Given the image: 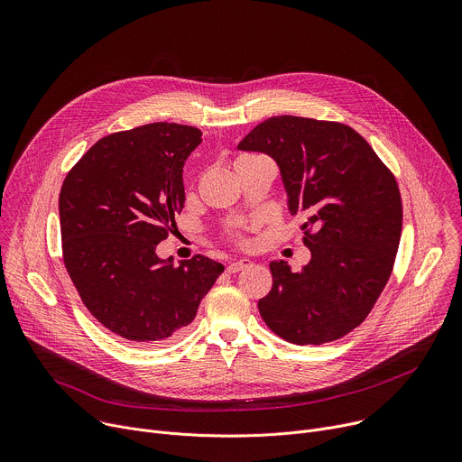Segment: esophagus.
<instances>
[{
	"label": "esophagus",
	"instance_id": "obj_1",
	"mask_svg": "<svg viewBox=\"0 0 462 462\" xmlns=\"http://www.w3.org/2000/svg\"><path fill=\"white\" fill-rule=\"evenodd\" d=\"M250 265H252L250 259H234L232 263H228L226 271H228L230 274H234V273H239V271H243V269H246V267H250Z\"/></svg>",
	"mask_w": 462,
	"mask_h": 462
}]
</instances>
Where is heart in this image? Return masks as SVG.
Segmentation results:
<instances>
[{
	"mask_svg": "<svg viewBox=\"0 0 462 462\" xmlns=\"http://www.w3.org/2000/svg\"><path fill=\"white\" fill-rule=\"evenodd\" d=\"M254 157H255V155H241V157L236 159V164H237V162H243V161H248V159H254Z\"/></svg>",
	"mask_w": 462,
	"mask_h": 462,
	"instance_id": "1",
	"label": "heart"
}]
</instances>
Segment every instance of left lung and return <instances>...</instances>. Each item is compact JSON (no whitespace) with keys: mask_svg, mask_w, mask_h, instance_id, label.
Instances as JSON below:
<instances>
[{"mask_svg":"<svg viewBox=\"0 0 462 462\" xmlns=\"http://www.w3.org/2000/svg\"><path fill=\"white\" fill-rule=\"evenodd\" d=\"M271 155L291 216H305L307 265L273 261V289L257 301L269 328L296 346L335 342L358 327L382 294L402 234L397 179L342 122L292 115L257 124L237 144Z\"/></svg>","mask_w":462,"mask_h":462,"instance_id":"obj_1","label":"left lung"}]
</instances>
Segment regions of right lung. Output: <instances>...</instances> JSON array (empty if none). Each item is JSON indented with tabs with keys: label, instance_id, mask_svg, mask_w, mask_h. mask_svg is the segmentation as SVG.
I'll return each instance as SVG.
<instances>
[{
	"label": "right lung",
	"instance_id": "obj_1",
	"mask_svg": "<svg viewBox=\"0 0 462 462\" xmlns=\"http://www.w3.org/2000/svg\"><path fill=\"white\" fill-rule=\"evenodd\" d=\"M201 135L168 122L116 131L93 144L61 184L63 265L88 310L125 340L177 337L223 273L201 254L180 265L155 254L182 210V166Z\"/></svg>",
	"mask_w": 462,
	"mask_h": 462
}]
</instances>
